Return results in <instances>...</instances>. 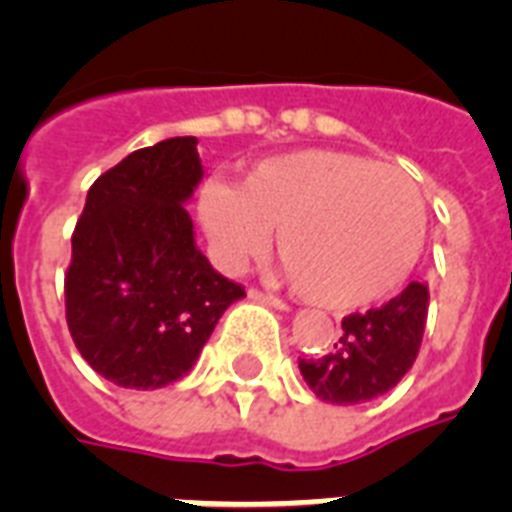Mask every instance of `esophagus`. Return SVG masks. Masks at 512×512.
<instances>
[{"mask_svg":"<svg viewBox=\"0 0 512 512\" xmlns=\"http://www.w3.org/2000/svg\"><path fill=\"white\" fill-rule=\"evenodd\" d=\"M248 298H251V301L266 303V306L277 308V311H287L285 301H280V298H274V295H269V293H261V290H248Z\"/></svg>","mask_w":512,"mask_h":512,"instance_id":"obj_1","label":"esophagus"}]
</instances>
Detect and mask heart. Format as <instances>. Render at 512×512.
I'll list each match as a JSON object with an SVG mask.
<instances>
[{
	"mask_svg": "<svg viewBox=\"0 0 512 512\" xmlns=\"http://www.w3.org/2000/svg\"><path fill=\"white\" fill-rule=\"evenodd\" d=\"M198 217L227 272L261 256L277 227V251L301 295L337 311L398 290L426 235L424 201L411 177L332 149L261 159L238 188L204 185Z\"/></svg>",
	"mask_w": 512,
	"mask_h": 512,
	"instance_id": "b5f03b06",
	"label": "heart"
}]
</instances>
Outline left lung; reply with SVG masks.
Instances as JSON below:
<instances>
[{"label":"left lung","instance_id":"1","mask_svg":"<svg viewBox=\"0 0 512 512\" xmlns=\"http://www.w3.org/2000/svg\"><path fill=\"white\" fill-rule=\"evenodd\" d=\"M429 311V285L411 282L398 298L366 314L342 319L340 342L329 356L298 358L316 398L332 405L369 403L408 374L421 348Z\"/></svg>","mask_w":512,"mask_h":512}]
</instances>
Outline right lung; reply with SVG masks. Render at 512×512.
I'll list each match as a JSON object with an SVG mask.
<instances>
[{
    "mask_svg": "<svg viewBox=\"0 0 512 512\" xmlns=\"http://www.w3.org/2000/svg\"><path fill=\"white\" fill-rule=\"evenodd\" d=\"M198 138L128 154L96 180L73 232L67 327L88 366L128 390H159L196 366L246 290L196 246L188 204L204 167Z\"/></svg>",
    "mask_w": 512,
    "mask_h": 512,
    "instance_id": "add662e5",
    "label": "right lung"
}]
</instances>
